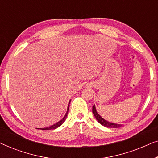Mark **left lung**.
Returning a JSON list of instances; mask_svg holds the SVG:
<instances>
[{"label": "left lung", "instance_id": "1", "mask_svg": "<svg viewBox=\"0 0 158 158\" xmlns=\"http://www.w3.org/2000/svg\"><path fill=\"white\" fill-rule=\"evenodd\" d=\"M92 111H93V114H94L95 118H96V120L98 121V122L100 123L101 125H103V126L108 127V128H118V127H122V124H114V123L109 122H108V121L105 120L104 118H103L102 117H101V116L98 114V112L96 111V106H95V105L93 106Z\"/></svg>", "mask_w": 158, "mask_h": 158}]
</instances>
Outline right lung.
<instances>
[{
	"label": "right lung",
	"instance_id": "add662e5",
	"mask_svg": "<svg viewBox=\"0 0 158 158\" xmlns=\"http://www.w3.org/2000/svg\"><path fill=\"white\" fill-rule=\"evenodd\" d=\"M70 102H69V104H68V111H67L65 115H64V116L63 118H62L61 120L59 121L57 123H56V124L52 125V126L49 127H46V128H42L40 129H42V130H52V129H57V127H59L60 126H61V125L63 124V123L64 122V121H65L66 118H67V115H68V109H69V106H70Z\"/></svg>",
	"mask_w": 158,
	"mask_h": 158
}]
</instances>
